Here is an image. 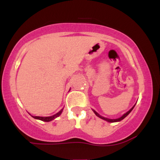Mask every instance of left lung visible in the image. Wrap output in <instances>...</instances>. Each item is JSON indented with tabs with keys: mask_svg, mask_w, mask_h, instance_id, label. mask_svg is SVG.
<instances>
[{
	"mask_svg": "<svg viewBox=\"0 0 160 160\" xmlns=\"http://www.w3.org/2000/svg\"><path fill=\"white\" fill-rule=\"evenodd\" d=\"M134 107H135V105H134L133 107H132V108H131L130 110L128 111V112H126V113H125V114H124L122 116V117L119 118H117V119H110V118H104V117H103V116L100 115V114H98V113L97 112V111H95L94 110H93V112H94V114H96V115L98 116V117H99L100 118L103 119V120H105V121H107V122H120V121L123 120V119L125 118L126 117V116H128V114H129V113L131 112V111H132V109L134 108Z\"/></svg>",
	"mask_w": 160,
	"mask_h": 160,
	"instance_id": "obj_1",
	"label": "left lung"
}]
</instances>
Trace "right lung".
Returning a JSON list of instances; mask_svg holds the SVG:
<instances>
[{"instance_id": "obj_1", "label": "right lung", "mask_w": 160, "mask_h": 160, "mask_svg": "<svg viewBox=\"0 0 160 160\" xmlns=\"http://www.w3.org/2000/svg\"><path fill=\"white\" fill-rule=\"evenodd\" d=\"M62 110H63V108L61 109V110L59 111L58 113H56V114H54V115H52V116H49V117H39V116H32V117L35 119H38V120H41V121H43V122H50V121L53 120V119H55L56 118L59 117V116L62 114Z\"/></svg>"}]
</instances>
